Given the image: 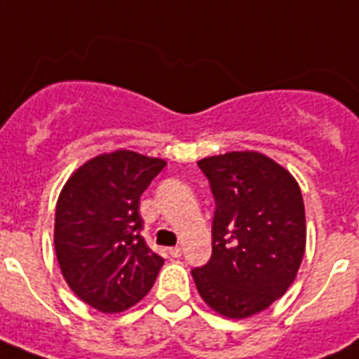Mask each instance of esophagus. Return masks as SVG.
I'll return each mask as SVG.
<instances>
[{
	"mask_svg": "<svg viewBox=\"0 0 359 359\" xmlns=\"http://www.w3.org/2000/svg\"><path fill=\"white\" fill-rule=\"evenodd\" d=\"M169 255L180 257V255H182V248H179V245H175V248H169Z\"/></svg>",
	"mask_w": 359,
	"mask_h": 359,
	"instance_id": "1",
	"label": "esophagus"
}]
</instances>
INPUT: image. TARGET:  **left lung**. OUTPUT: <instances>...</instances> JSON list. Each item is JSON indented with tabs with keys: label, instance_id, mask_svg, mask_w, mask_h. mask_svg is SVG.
I'll use <instances>...</instances> for the list:
<instances>
[{
	"label": "left lung",
	"instance_id": "left-lung-1",
	"mask_svg": "<svg viewBox=\"0 0 359 359\" xmlns=\"http://www.w3.org/2000/svg\"><path fill=\"white\" fill-rule=\"evenodd\" d=\"M216 210L212 257L191 276L208 307L227 318L264 311L294 281L306 251V208L294 177L255 151L197 162Z\"/></svg>",
	"mask_w": 359,
	"mask_h": 359
}]
</instances>
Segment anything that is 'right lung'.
<instances>
[{
  "instance_id": "obj_1",
  "label": "right lung",
  "mask_w": 359,
  "mask_h": 359,
  "mask_svg": "<svg viewBox=\"0 0 359 359\" xmlns=\"http://www.w3.org/2000/svg\"><path fill=\"white\" fill-rule=\"evenodd\" d=\"M162 158L106 152L72 173L59 194L53 244L65 281L102 313L128 309L151 290L163 259L140 235V197Z\"/></svg>"
}]
</instances>
